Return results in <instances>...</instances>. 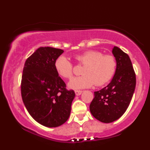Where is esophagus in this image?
I'll list each match as a JSON object with an SVG mask.
<instances>
[{
    "instance_id": "obj_1",
    "label": "esophagus",
    "mask_w": 150,
    "mask_h": 150,
    "mask_svg": "<svg viewBox=\"0 0 150 150\" xmlns=\"http://www.w3.org/2000/svg\"><path fill=\"white\" fill-rule=\"evenodd\" d=\"M82 91H80V90H75V94H76L77 96H79V95H80L81 94H82Z\"/></svg>"
}]
</instances>
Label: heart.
Masks as SVG:
<instances>
[{"mask_svg": "<svg viewBox=\"0 0 150 150\" xmlns=\"http://www.w3.org/2000/svg\"><path fill=\"white\" fill-rule=\"evenodd\" d=\"M75 60L84 65L82 75L75 77L68 82L70 89H80L92 87L95 84L101 86L112 79L116 70L117 63L114 56L103 55L97 51H88L75 56ZM54 68L60 77L69 79L73 75V66L68 58L61 56L55 61Z\"/></svg>", "mask_w": 150, "mask_h": 150, "instance_id": "heart-1", "label": "heart"}]
</instances>
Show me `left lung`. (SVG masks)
<instances>
[{"instance_id":"obj_1","label":"left lung","mask_w":150,"mask_h":150,"mask_svg":"<svg viewBox=\"0 0 150 150\" xmlns=\"http://www.w3.org/2000/svg\"><path fill=\"white\" fill-rule=\"evenodd\" d=\"M116 60V70L106 87L94 92L89 106L92 116L99 121L109 123L118 120L128 108L135 92V73L128 55L117 46L112 49Z\"/></svg>"}]
</instances>
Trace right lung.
I'll list each match as a JSON object with an SVG mask.
<instances>
[{"label": "right lung", "instance_id": "obj_1", "mask_svg": "<svg viewBox=\"0 0 150 150\" xmlns=\"http://www.w3.org/2000/svg\"><path fill=\"white\" fill-rule=\"evenodd\" d=\"M64 51L40 47L25 61L21 94L27 111L44 126L56 128L67 121L75 94L67 90L54 68L55 61Z\"/></svg>", "mask_w": 150, "mask_h": 150}]
</instances>
